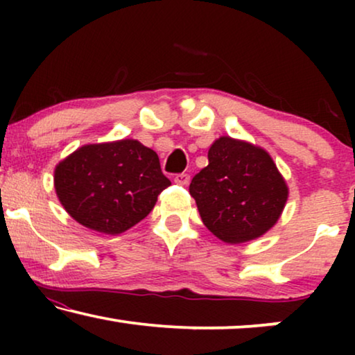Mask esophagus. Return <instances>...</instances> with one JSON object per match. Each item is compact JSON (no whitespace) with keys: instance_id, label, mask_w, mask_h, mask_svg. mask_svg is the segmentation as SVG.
<instances>
[{"instance_id":"1","label":"esophagus","mask_w":355,"mask_h":355,"mask_svg":"<svg viewBox=\"0 0 355 355\" xmlns=\"http://www.w3.org/2000/svg\"><path fill=\"white\" fill-rule=\"evenodd\" d=\"M189 181H191V176L187 173H181L174 176V182L179 184V186H187Z\"/></svg>"}]
</instances>
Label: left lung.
<instances>
[{"instance_id": "left-lung-1", "label": "left lung", "mask_w": 355, "mask_h": 355, "mask_svg": "<svg viewBox=\"0 0 355 355\" xmlns=\"http://www.w3.org/2000/svg\"><path fill=\"white\" fill-rule=\"evenodd\" d=\"M189 192L203 225L226 244L263 236L276 225L289 189L270 153L223 135L208 150V166L196 174Z\"/></svg>"}]
</instances>
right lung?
<instances>
[{
    "label": "right lung",
    "instance_id": "obj_1",
    "mask_svg": "<svg viewBox=\"0 0 355 355\" xmlns=\"http://www.w3.org/2000/svg\"><path fill=\"white\" fill-rule=\"evenodd\" d=\"M168 186L158 155L134 139L84 145L55 168L64 210L103 234H121L142 221Z\"/></svg>",
    "mask_w": 355,
    "mask_h": 355
}]
</instances>
